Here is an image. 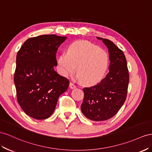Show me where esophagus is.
I'll use <instances>...</instances> for the list:
<instances>
[{
	"mask_svg": "<svg viewBox=\"0 0 152 152\" xmlns=\"http://www.w3.org/2000/svg\"><path fill=\"white\" fill-rule=\"evenodd\" d=\"M69 86H70V88L72 89L76 88V85H75L73 83H72V82H71V83H69Z\"/></svg>",
	"mask_w": 152,
	"mask_h": 152,
	"instance_id": "1",
	"label": "esophagus"
}]
</instances>
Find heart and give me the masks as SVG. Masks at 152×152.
I'll return each instance as SVG.
<instances>
[{"mask_svg": "<svg viewBox=\"0 0 152 152\" xmlns=\"http://www.w3.org/2000/svg\"><path fill=\"white\" fill-rule=\"evenodd\" d=\"M59 71L64 76L71 75L76 70L77 77L86 85L100 81L109 66L106 52L93 43L86 41H76L68 47L67 53L58 58Z\"/></svg>", "mask_w": 152, "mask_h": 152, "instance_id": "obj_1", "label": "heart"}]
</instances>
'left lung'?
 I'll list each match as a JSON object with an SVG mask.
<instances>
[{"instance_id": "left-lung-1", "label": "left lung", "mask_w": 152, "mask_h": 152, "mask_svg": "<svg viewBox=\"0 0 152 152\" xmlns=\"http://www.w3.org/2000/svg\"><path fill=\"white\" fill-rule=\"evenodd\" d=\"M108 48L109 72L97 85L84 88L81 110L86 118L96 122L115 116L126 99L129 75L123 51L112 41L97 37Z\"/></svg>"}]
</instances>
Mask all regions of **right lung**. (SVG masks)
<instances>
[{"mask_svg":"<svg viewBox=\"0 0 152 152\" xmlns=\"http://www.w3.org/2000/svg\"><path fill=\"white\" fill-rule=\"evenodd\" d=\"M66 38L55 34L29 38L17 53L14 76L17 100L33 118H49L60 95L68 88L69 80L54 70L58 48Z\"/></svg>","mask_w":152,"mask_h":152,"instance_id":"1","label":"right lung"}]
</instances>
